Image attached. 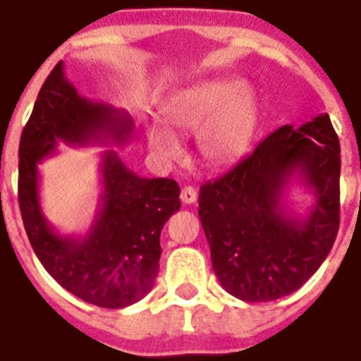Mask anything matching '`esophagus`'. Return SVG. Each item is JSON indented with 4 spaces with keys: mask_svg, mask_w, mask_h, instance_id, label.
I'll list each match as a JSON object with an SVG mask.
<instances>
[{
    "mask_svg": "<svg viewBox=\"0 0 361 361\" xmlns=\"http://www.w3.org/2000/svg\"><path fill=\"white\" fill-rule=\"evenodd\" d=\"M197 200V192H195L194 186H184L183 192H180V201L186 203V205H192Z\"/></svg>",
    "mask_w": 361,
    "mask_h": 361,
    "instance_id": "1",
    "label": "esophagus"
}]
</instances>
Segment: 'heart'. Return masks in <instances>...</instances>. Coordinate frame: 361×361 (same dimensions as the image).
Here are the masks:
<instances>
[{
	"label": "heart",
	"mask_w": 361,
	"mask_h": 361,
	"mask_svg": "<svg viewBox=\"0 0 361 361\" xmlns=\"http://www.w3.org/2000/svg\"><path fill=\"white\" fill-rule=\"evenodd\" d=\"M166 122L178 133L195 137L201 160L211 167H230L247 154L258 128L256 92L235 79H211L178 92L164 107ZM150 150L173 161L180 145L171 130L158 122L145 128Z\"/></svg>",
	"instance_id": "b5f03b06"
}]
</instances>
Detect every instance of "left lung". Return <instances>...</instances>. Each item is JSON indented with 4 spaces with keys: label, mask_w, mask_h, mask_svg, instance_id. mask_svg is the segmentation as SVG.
Segmentation results:
<instances>
[{
    "label": "left lung",
    "mask_w": 361,
    "mask_h": 361,
    "mask_svg": "<svg viewBox=\"0 0 361 361\" xmlns=\"http://www.w3.org/2000/svg\"><path fill=\"white\" fill-rule=\"evenodd\" d=\"M341 149L328 114L282 126L230 173L200 188V220L214 275L243 301L300 290L328 258L339 230ZM292 182L312 190L305 217L292 215Z\"/></svg>",
    "instance_id": "left-lung-1"
}]
</instances>
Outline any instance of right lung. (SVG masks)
I'll return each mask as SVG.
<instances>
[{"instance_id": "obj_1", "label": "right lung", "mask_w": 361, "mask_h": 361, "mask_svg": "<svg viewBox=\"0 0 361 361\" xmlns=\"http://www.w3.org/2000/svg\"><path fill=\"white\" fill-rule=\"evenodd\" d=\"M133 122L124 109L80 96L63 63L50 71L22 131L18 203L39 262L67 292L105 309L133 305L154 286L160 269V233L180 209L173 178H145L124 166L116 150L102 154V195L85 235H61L49 224L39 197V164L69 147L126 145Z\"/></svg>"}]
</instances>
